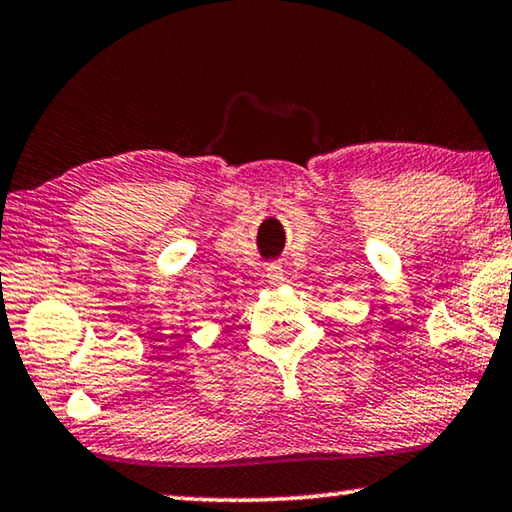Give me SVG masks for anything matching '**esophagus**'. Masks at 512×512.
Returning <instances> with one entry per match:
<instances>
[{
	"label": "esophagus",
	"instance_id": "esophagus-1",
	"mask_svg": "<svg viewBox=\"0 0 512 512\" xmlns=\"http://www.w3.org/2000/svg\"><path fill=\"white\" fill-rule=\"evenodd\" d=\"M265 277H268L272 286H279L281 281H284V270H281V265L272 263V265H268V270H265Z\"/></svg>",
	"mask_w": 512,
	"mask_h": 512
}]
</instances>
